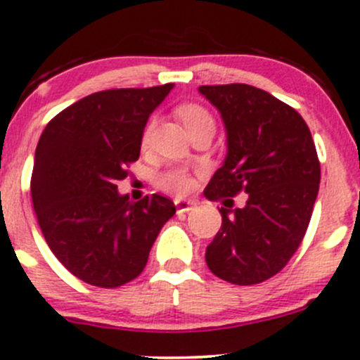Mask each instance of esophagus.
I'll return each instance as SVG.
<instances>
[{
	"label": "esophagus",
	"mask_w": 360,
	"mask_h": 360,
	"mask_svg": "<svg viewBox=\"0 0 360 360\" xmlns=\"http://www.w3.org/2000/svg\"><path fill=\"white\" fill-rule=\"evenodd\" d=\"M174 205H176L177 214H184V212H190L191 207L195 205V203H193L191 200H186V198H176L174 200Z\"/></svg>",
	"instance_id": "34e87169"
}]
</instances>
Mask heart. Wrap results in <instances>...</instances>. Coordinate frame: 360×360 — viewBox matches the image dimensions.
<instances>
[{
  "label": "heart",
  "instance_id": "obj_1",
  "mask_svg": "<svg viewBox=\"0 0 360 360\" xmlns=\"http://www.w3.org/2000/svg\"><path fill=\"white\" fill-rule=\"evenodd\" d=\"M177 117L181 119V122L184 124L188 132L193 134L195 131L202 129V127H212L215 129V120L212 117V113L207 110L205 107L196 103H184L181 107H177ZM155 122L150 120L145 126V131H143V146H146L151 139V132H153ZM191 179L190 174L184 169H170L167 172H164L160 176V186L164 188L165 191L170 193H184L190 188Z\"/></svg>",
  "mask_w": 360,
  "mask_h": 360
}]
</instances>
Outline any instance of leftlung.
<instances>
[{"label":"left lung","instance_id":"left-lung-1","mask_svg":"<svg viewBox=\"0 0 360 360\" xmlns=\"http://www.w3.org/2000/svg\"><path fill=\"white\" fill-rule=\"evenodd\" d=\"M221 112L228 155L207 184L205 198L224 200L222 226L205 260L217 278L257 285L278 274L300 247L321 181L309 126L290 105L248 84L200 86ZM248 193L234 210L233 195Z\"/></svg>","mask_w":360,"mask_h":360}]
</instances>
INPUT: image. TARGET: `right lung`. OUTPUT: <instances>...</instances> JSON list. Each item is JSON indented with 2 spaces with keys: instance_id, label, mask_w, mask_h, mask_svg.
I'll use <instances>...</instances> for the list:
<instances>
[{
  "instance_id": "add662e5",
  "label": "right lung",
  "mask_w": 360,
  "mask_h": 360,
  "mask_svg": "<svg viewBox=\"0 0 360 360\" xmlns=\"http://www.w3.org/2000/svg\"><path fill=\"white\" fill-rule=\"evenodd\" d=\"M172 88L93 93L53 117L41 134L30 177L34 212L56 259L88 285L117 288L138 278L176 214L162 195L131 202L117 191L139 158L150 113Z\"/></svg>"
}]
</instances>
